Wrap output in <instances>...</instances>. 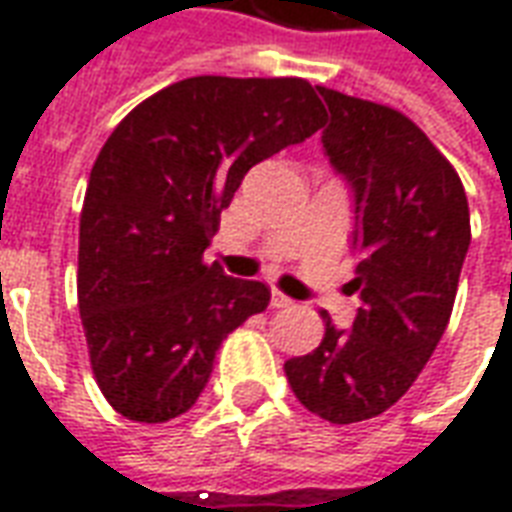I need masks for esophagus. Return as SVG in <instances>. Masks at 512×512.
I'll use <instances>...</instances> for the list:
<instances>
[{
    "label": "esophagus",
    "instance_id": "obj_1",
    "mask_svg": "<svg viewBox=\"0 0 512 512\" xmlns=\"http://www.w3.org/2000/svg\"><path fill=\"white\" fill-rule=\"evenodd\" d=\"M293 304V299L290 296H285L282 290H271V307H277V310H282V307H290Z\"/></svg>",
    "mask_w": 512,
    "mask_h": 512
}]
</instances>
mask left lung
Listing matches in <instances>:
<instances>
[{
    "instance_id": "obj_1",
    "label": "left lung",
    "mask_w": 512,
    "mask_h": 512,
    "mask_svg": "<svg viewBox=\"0 0 512 512\" xmlns=\"http://www.w3.org/2000/svg\"><path fill=\"white\" fill-rule=\"evenodd\" d=\"M332 112L323 147L356 194L351 288L362 307L354 329L285 362L304 408L334 425L378 417L428 365L452 315L463 257L472 241L458 172L425 131L392 106L318 87Z\"/></svg>"
}]
</instances>
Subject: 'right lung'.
Wrapping results in <instances>:
<instances>
[{"instance_id": "right-lung-1", "label": "right lung", "mask_w": 512, "mask_h": 512, "mask_svg": "<svg viewBox=\"0 0 512 512\" xmlns=\"http://www.w3.org/2000/svg\"><path fill=\"white\" fill-rule=\"evenodd\" d=\"M323 126L307 79L191 76L131 109L95 158L79 219V312L93 376L134 422L189 411L216 351L268 307L202 255L257 161Z\"/></svg>"}]
</instances>
